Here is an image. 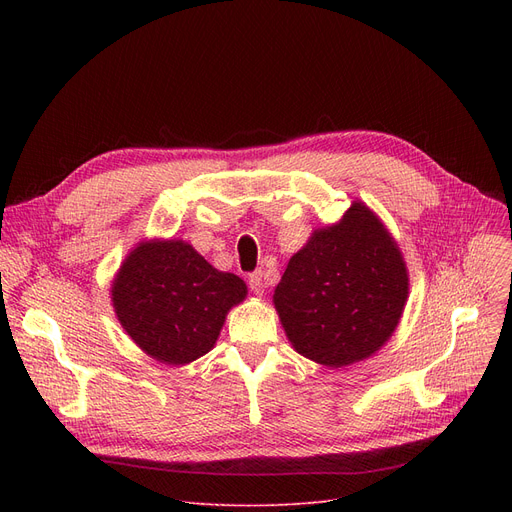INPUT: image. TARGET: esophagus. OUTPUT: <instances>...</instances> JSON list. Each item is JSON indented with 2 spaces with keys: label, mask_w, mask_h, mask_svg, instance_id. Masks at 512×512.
<instances>
[{
  "label": "esophagus",
  "mask_w": 512,
  "mask_h": 512,
  "mask_svg": "<svg viewBox=\"0 0 512 512\" xmlns=\"http://www.w3.org/2000/svg\"><path fill=\"white\" fill-rule=\"evenodd\" d=\"M249 288L253 294H257V297H261L263 290H265V278L261 272H255L249 276Z\"/></svg>",
  "instance_id": "esophagus-1"
}]
</instances>
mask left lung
I'll return each instance as SVG.
<instances>
[{
  "instance_id": "obj_1",
  "label": "left lung",
  "mask_w": 512,
  "mask_h": 512,
  "mask_svg": "<svg viewBox=\"0 0 512 512\" xmlns=\"http://www.w3.org/2000/svg\"><path fill=\"white\" fill-rule=\"evenodd\" d=\"M409 297L407 263L378 215L355 201L294 253L274 305L294 351L326 367L371 357L394 334Z\"/></svg>"
}]
</instances>
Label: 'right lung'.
Here are the masks:
<instances>
[{
	"instance_id": "right-lung-1",
	"label": "right lung",
	"mask_w": 512,
	"mask_h": 512,
	"mask_svg": "<svg viewBox=\"0 0 512 512\" xmlns=\"http://www.w3.org/2000/svg\"><path fill=\"white\" fill-rule=\"evenodd\" d=\"M247 284L215 270L184 240H143L112 284L118 321L141 351L166 365L209 353Z\"/></svg>"
}]
</instances>
